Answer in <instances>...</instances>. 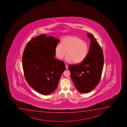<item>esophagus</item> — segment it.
Listing matches in <instances>:
<instances>
[{
  "label": "esophagus",
  "instance_id": "1",
  "mask_svg": "<svg viewBox=\"0 0 127 127\" xmlns=\"http://www.w3.org/2000/svg\"><path fill=\"white\" fill-rule=\"evenodd\" d=\"M65 67H66V69H68V66H67V64H65Z\"/></svg>",
  "mask_w": 127,
  "mask_h": 127
}]
</instances>
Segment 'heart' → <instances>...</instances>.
I'll use <instances>...</instances> for the list:
<instances>
[{"label": "heart", "mask_w": 127, "mask_h": 127, "mask_svg": "<svg viewBox=\"0 0 127 127\" xmlns=\"http://www.w3.org/2000/svg\"><path fill=\"white\" fill-rule=\"evenodd\" d=\"M89 47L86 42L76 36H69L63 39L61 44L57 45L55 49L57 58L62 60L67 54L65 61H73L76 64L81 63L85 59Z\"/></svg>", "instance_id": "obj_1"}]
</instances>
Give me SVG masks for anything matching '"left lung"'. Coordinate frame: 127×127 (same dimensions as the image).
<instances>
[{
	"label": "left lung",
	"mask_w": 127,
	"mask_h": 127,
	"mask_svg": "<svg viewBox=\"0 0 127 127\" xmlns=\"http://www.w3.org/2000/svg\"><path fill=\"white\" fill-rule=\"evenodd\" d=\"M91 39L89 51L80 64H70L71 77L80 93H88L98 84L104 64L103 50L93 35L87 33Z\"/></svg>",
	"instance_id": "1"
}]
</instances>
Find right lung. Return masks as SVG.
Listing matches in <instances>:
<instances>
[{
	"label": "right lung",
	"instance_id": "right-lung-1",
	"mask_svg": "<svg viewBox=\"0 0 127 127\" xmlns=\"http://www.w3.org/2000/svg\"><path fill=\"white\" fill-rule=\"evenodd\" d=\"M59 40L40 35L32 38L24 51L22 66L26 80L43 95H49L55 90L65 69L64 63L54 58Z\"/></svg>",
	"mask_w": 127,
	"mask_h": 127
}]
</instances>
